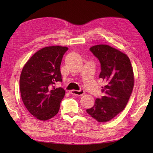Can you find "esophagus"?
<instances>
[{
    "instance_id": "34e87169",
    "label": "esophagus",
    "mask_w": 153,
    "mask_h": 153,
    "mask_svg": "<svg viewBox=\"0 0 153 153\" xmlns=\"http://www.w3.org/2000/svg\"><path fill=\"white\" fill-rule=\"evenodd\" d=\"M71 94L73 95H76V96H82L84 94V90L80 89V91H76V90H72L71 91Z\"/></svg>"
}]
</instances>
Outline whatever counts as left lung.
<instances>
[{"label":"left lung","instance_id":"obj_1","mask_svg":"<svg viewBox=\"0 0 153 153\" xmlns=\"http://www.w3.org/2000/svg\"><path fill=\"white\" fill-rule=\"evenodd\" d=\"M90 50L101 64L100 78L106 85L104 96L95 100L87 112L99 123L110 121L126 107L134 86V74L128 55L107 45H98Z\"/></svg>","mask_w":153,"mask_h":153}]
</instances>
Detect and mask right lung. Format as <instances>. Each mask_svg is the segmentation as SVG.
I'll return each mask as SVG.
<instances>
[{
	"label": "right lung",
	"mask_w": 153,
	"mask_h": 153,
	"mask_svg": "<svg viewBox=\"0 0 153 153\" xmlns=\"http://www.w3.org/2000/svg\"><path fill=\"white\" fill-rule=\"evenodd\" d=\"M66 47L50 46L38 50L28 60L20 75V90L23 103L40 121L53 117L65 95L54 84L62 82L60 66Z\"/></svg>",
	"instance_id": "right-lung-1"
}]
</instances>
